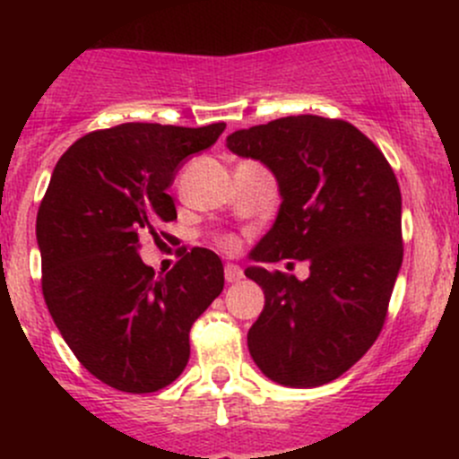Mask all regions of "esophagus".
I'll list each match as a JSON object with an SVG mask.
<instances>
[{
    "instance_id": "1",
    "label": "esophagus",
    "mask_w": 459,
    "mask_h": 459,
    "mask_svg": "<svg viewBox=\"0 0 459 459\" xmlns=\"http://www.w3.org/2000/svg\"><path fill=\"white\" fill-rule=\"evenodd\" d=\"M224 277H226V281H230V284H233V281H239L244 277V271L242 268L238 266V264H226V268H224Z\"/></svg>"
}]
</instances>
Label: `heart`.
I'll return each mask as SVG.
<instances>
[{
  "instance_id": "obj_1",
  "label": "heart",
  "mask_w": 459,
  "mask_h": 459,
  "mask_svg": "<svg viewBox=\"0 0 459 459\" xmlns=\"http://www.w3.org/2000/svg\"><path fill=\"white\" fill-rule=\"evenodd\" d=\"M221 244H224V248H235V239L233 238H224V239H221Z\"/></svg>"
}]
</instances>
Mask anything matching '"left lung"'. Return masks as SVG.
<instances>
[{
	"mask_svg": "<svg viewBox=\"0 0 459 459\" xmlns=\"http://www.w3.org/2000/svg\"><path fill=\"white\" fill-rule=\"evenodd\" d=\"M226 146L275 175L280 212L253 262L309 259L302 282L248 266L264 311L248 331L268 379L311 388L349 371L377 340L402 266V195L386 157L344 119L290 115L235 131ZM293 266V262H289Z\"/></svg>",
	"mask_w": 459,
	"mask_h": 459,
	"instance_id": "left-lung-1",
	"label": "left lung"
}]
</instances>
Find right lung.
Here are the masks:
<instances>
[{"label": "right lung", "instance_id": "add662e5", "mask_svg": "<svg viewBox=\"0 0 459 459\" xmlns=\"http://www.w3.org/2000/svg\"><path fill=\"white\" fill-rule=\"evenodd\" d=\"M226 124L200 128L119 124L92 131L57 161L37 212L41 290L82 367L124 393H155L179 377L193 322L224 289L221 259L184 253L166 275L142 262L140 238L178 220L166 188L184 160Z\"/></svg>", "mask_w": 459, "mask_h": 459}]
</instances>
